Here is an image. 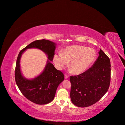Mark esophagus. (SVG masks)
I'll use <instances>...</instances> for the list:
<instances>
[{"label":"esophagus","instance_id":"34e87169","mask_svg":"<svg viewBox=\"0 0 125 125\" xmlns=\"http://www.w3.org/2000/svg\"><path fill=\"white\" fill-rule=\"evenodd\" d=\"M64 77H65V79H67V78L69 77V76H68V75H66V74H65V75H64Z\"/></svg>","mask_w":125,"mask_h":125}]
</instances>
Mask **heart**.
Listing matches in <instances>:
<instances>
[{"instance_id":"heart-1","label":"heart","mask_w":125,"mask_h":125,"mask_svg":"<svg viewBox=\"0 0 125 125\" xmlns=\"http://www.w3.org/2000/svg\"><path fill=\"white\" fill-rule=\"evenodd\" d=\"M96 52L92 48L81 45H70L63 49L61 52H57L53 56L56 67L61 70L69 62V66L76 74L86 71L95 61Z\"/></svg>"}]
</instances>
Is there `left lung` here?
I'll use <instances>...</instances> for the list:
<instances>
[{"mask_svg": "<svg viewBox=\"0 0 125 125\" xmlns=\"http://www.w3.org/2000/svg\"><path fill=\"white\" fill-rule=\"evenodd\" d=\"M92 67L76 76H71V100L75 106L86 107L99 101L108 90L110 61L100 49Z\"/></svg>", "mask_w": 125, "mask_h": 125, "instance_id": "left-lung-1", "label": "left lung"}]
</instances>
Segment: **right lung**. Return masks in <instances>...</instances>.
I'll return each mask as SVG.
<instances>
[{
    "label": "right lung",
    "instance_id": "1",
    "mask_svg": "<svg viewBox=\"0 0 125 125\" xmlns=\"http://www.w3.org/2000/svg\"><path fill=\"white\" fill-rule=\"evenodd\" d=\"M56 43L46 39L37 40L31 42L20 52L15 69V80L22 94L34 103L43 105L53 100L59 85L64 79L61 71L55 68L52 63L55 54ZM37 48L47 55L48 59L42 73L37 77L28 79L21 73L20 60L22 54L27 49Z\"/></svg>",
    "mask_w": 125,
    "mask_h": 125
}]
</instances>
